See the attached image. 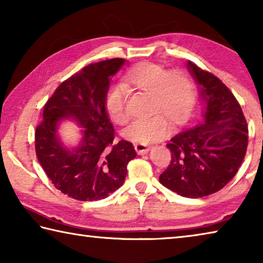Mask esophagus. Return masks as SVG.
Returning <instances> with one entry per match:
<instances>
[{
	"instance_id": "obj_1",
	"label": "esophagus",
	"mask_w": 263,
	"mask_h": 263,
	"mask_svg": "<svg viewBox=\"0 0 263 263\" xmlns=\"http://www.w3.org/2000/svg\"><path fill=\"white\" fill-rule=\"evenodd\" d=\"M149 146L145 145V144H136L135 145V149L137 151L138 154H146L149 151Z\"/></svg>"
}]
</instances>
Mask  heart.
I'll return each mask as SVG.
<instances>
[{"instance_id": "1", "label": "heart", "mask_w": 263, "mask_h": 263, "mask_svg": "<svg viewBox=\"0 0 263 263\" xmlns=\"http://www.w3.org/2000/svg\"><path fill=\"white\" fill-rule=\"evenodd\" d=\"M124 81L153 96L151 118L133 121L123 130L126 140L137 144H151L162 139L171 131L167 118L180 124L188 117L195 102V86L183 70H169L154 62H142L128 70ZM105 109L110 119L117 124L126 121V90L122 84H114L105 94Z\"/></svg>"}]
</instances>
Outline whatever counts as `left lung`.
<instances>
[{
    "label": "left lung",
    "mask_w": 263,
    "mask_h": 263,
    "mask_svg": "<svg viewBox=\"0 0 263 263\" xmlns=\"http://www.w3.org/2000/svg\"><path fill=\"white\" fill-rule=\"evenodd\" d=\"M199 84L205 110L195 126L168 142L172 160L160 183L183 197L198 198L217 193L237 174L248 144V127L241 106L215 75L188 61Z\"/></svg>",
    "instance_id": "left-lung-1"
}]
</instances>
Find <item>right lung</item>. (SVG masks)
Masks as SVG:
<instances>
[{
    "label": "right lung",
    "mask_w": 263,
    "mask_h": 263,
    "mask_svg": "<svg viewBox=\"0 0 263 263\" xmlns=\"http://www.w3.org/2000/svg\"><path fill=\"white\" fill-rule=\"evenodd\" d=\"M124 62L115 58L90 64L62 82L35 128V154L44 172L58 190L78 201L108 197L124 183L127 163L137 155L130 141L112 145L115 131L104 104L110 78ZM61 119L84 127L78 148L67 149L57 137Z\"/></svg>",
    "instance_id": "1"
}]
</instances>
